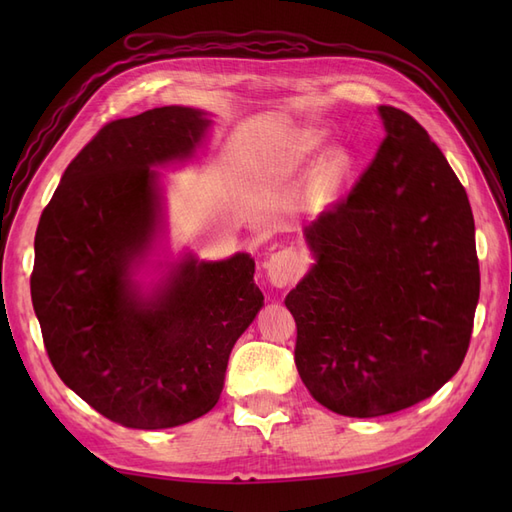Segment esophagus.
Listing matches in <instances>:
<instances>
[{"label": "esophagus", "instance_id": "34e87169", "mask_svg": "<svg viewBox=\"0 0 512 512\" xmlns=\"http://www.w3.org/2000/svg\"><path fill=\"white\" fill-rule=\"evenodd\" d=\"M301 273V258L299 254L292 250V247H286V250L275 252L267 260V277L269 282L277 288H284L297 280Z\"/></svg>", "mask_w": 512, "mask_h": 512}]
</instances>
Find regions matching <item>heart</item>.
<instances>
[{"instance_id": "b5f03b06", "label": "heart", "mask_w": 512, "mask_h": 512, "mask_svg": "<svg viewBox=\"0 0 512 512\" xmlns=\"http://www.w3.org/2000/svg\"><path fill=\"white\" fill-rule=\"evenodd\" d=\"M320 143L322 134L318 130H301L290 134L280 145V149H277V156L273 160L275 173L284 177L301 173L309 158H312L316 149L320 147ZM348 168L350 162L346 153L333 149L329 153H324V158L320 160L316 168V181L322 190H333L344 181V177L348 175Z\"/></svg>"}]
</instances>
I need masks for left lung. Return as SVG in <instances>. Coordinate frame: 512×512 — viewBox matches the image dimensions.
I'll return each instance as SVG.
<instances>
[{"instance_id":"8db88e82","label":"left lung","mask_w":512,"mask_h":512,"mask_svg":"<svg viewBox=\"0 0 512 512\" xmlns=\"http://www.w3.org/2000/svg\"><path fill=\"white\" fill-rule=\"evenodd\" d=\"M378 113L376 158L305 226L316 262L284 301L307 391L356 418L406 410L457 374L480 292L466 190L421 123L395 106Z\"/></svg>"}]
</instances>
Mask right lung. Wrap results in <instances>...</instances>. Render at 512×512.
<instances>
[{
	"instance_id": "obj_1",
	"label": "right lung",
	"mask_w": 512,
	"mask_h": 512,
	"mask_svg": "<svg viewBox=\"0 0 512 512\" xmlns=\"http://www.w3.org/2000/svg\"><path fill=\"white\" fill-rule=\"evenodd\" d=\"M209 113L151 108L91 138L61 177L36 230L32 303L44 348L68 389L113 423L168 429L222 395L232 346L265 305L250 254L158 262L164 192L153 168L188 162Z\"/></svg>"
}]
</instances>
